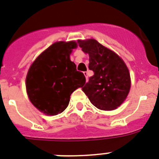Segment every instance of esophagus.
Segmentation results:
<instances>
[{"mask_svg":"<svg viewBox=\"0 0 159 159\" xmlns=\"http://www.w3.org/2000/svg\"><path fill=\"white\" fill-rule=\"evenodd\" d=\"M84 76H85L86 81H88V80H89V77H88V72H84Z\"/></svg>","mask_w":159,"mask_h":159,"instance_id":"obj_1","label":"esophagus"}]
</instances>
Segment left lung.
<instances>
[{"label": "left lung", "instance_id": "1", "mask_svg": "<svg viewBox=\"0 0 159 159\" xmlns=\"http://www.w3.org/2000/svg\"><path fill=\"white\" fill-rule=\"evenodd\" d=\"M82 51L89 56V70L94 72L82 88L93 105L103 111L120 107L130 92V71L122 58L93 39L79 40Z\"/></svg>", "mask_w": 159, "mask_h": 159}]
</instances>
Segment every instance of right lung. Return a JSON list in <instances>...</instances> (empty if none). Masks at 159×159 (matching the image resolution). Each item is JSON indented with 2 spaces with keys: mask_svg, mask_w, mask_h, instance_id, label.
Instances as JSON below:
<instances>
[{
  "mask_svg": "<svg viewBox=\"0 0 159 159\" xmlns=\"http://www.w3.org/2000/svg\"><path fill=\"white\" fill-rule=\"evenodd\" d=\"M78 42H56L34 60L28 70L25 86L31 103L47 116L61 113L72 93L85 84L82 72L70 61Z\"/></svg>",
  "mask_w": 159,
  "mask_h": 159,
  "instance_id": "right-lung-1",
  "label": "right lung"
}]
</instances>
